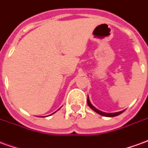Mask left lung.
Here are the masks:
<instances>
[{"instance_id":"1","label":"left lung","mask_w":148,"mask_h":148,"mask_svg":"<svg viewBox=\"0 0 148 148\" xmlns=\"http://www.w3.org/2000/svg\"><path fill=\"white\" fill-rule=\"evenodd\" d=\"M87 104H88V106H90V109H92L94 112H96L97 113H98V114L101 115V116H108V117H113V116H118V115L121 114L124 111H121V112H112V113H107V112H101L98 110L97 109H96L94 106L90 103V98H89V96H88V98H87Z\"/></svg>"}]
</instances>
